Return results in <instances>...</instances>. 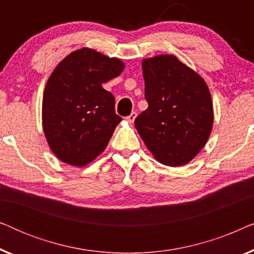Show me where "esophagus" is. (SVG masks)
Returning a JSON list of instances; mask_svg holds the SVG:
<instances>
[{
  "label": "esophagus",
  "instance_id": "34e87169",
  "mask_svg": "<svg viewBox=\"0 0 254 254\" xmlns=\"http://www.w3.org/2000/svg\"><path fill=\"white\" fill-rule=\"evenodd\" d=\"M136 116H137L136 112H131V113L129 114V116H128V117L126 118V120H127L129 124H133L134 120H135V118H136Z\"/></svg>",
  "mask_w": 254,
  "mask_h": 254
}]
</instances>
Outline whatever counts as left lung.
Wrapping results in <instances>:
<instances>
[{"label":"left lung","instance_id":"1","mask_svg":"<svg viewBox=\"0 0 254 254\" xmlns=\"http://www.w3.org/2000/svg\"><path fill=\"white\" fill-rule=\"evenodd\" d=\"M148 109L135 128L159 163L182 166L204 147L213 128L209 89L199 74L175 55L142 61Z\"/></svg>","mask_w":254,"mask_h":254}]
</instances>
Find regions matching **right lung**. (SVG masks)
<instances>
[{
	"mask_svg": "<svg viewBox=\"0 0 254 254\" xmlns=\"http://www.w3.org/2000/svg\"><path fill=\"white\" fill-rule=\"evenodd\" d=\"M124 62L91 48L72 52L48 78L43 127L50 148L67 164L84 166L105 150L121 117L102 84L123 72Z\"/></svg>",
	"mask_w": 254,
	"mask_h": 254,
	"instance_id": "right-lung-1",
	"label": "right lung"
}]
</instances>
